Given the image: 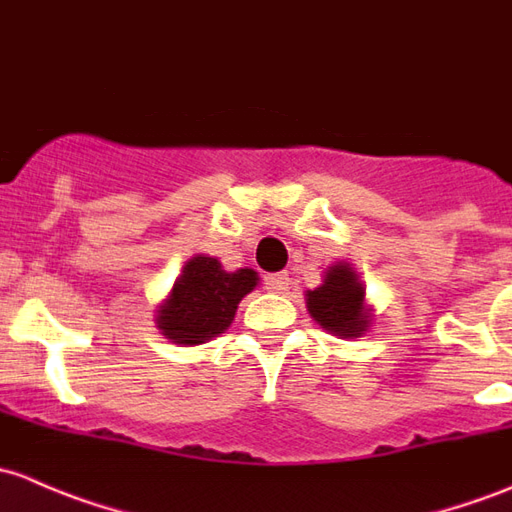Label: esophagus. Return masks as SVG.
I'll use <instances>...</instances> for the list:
<instances>
[{"label": "esophagus", "mask_w": 512, "mask_h": 512, "mask_svg": "<svg viewBox=\"0 0 512 512\" xmlns=\"http://www.w3.org/2000/svg\"><path fill=\"white\" fill-rule=\"evenodd\" d=\"M263 283H266V288L271 293H286L288 288H291V278H288L286 271L268 273V276L263 278Z\"/></svg>", "instance_id": "obj_1"}]
</instances>
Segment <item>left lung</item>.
<instances>
[{
	"label": "left lung",
	"mask_w": 512,
	"mask_h": 512,
	"mask_svg": "<svg viewBox=\"0 0 512 512\" xmlns=\"http://www.w3.org/2000/svg\"><path fill=\"white\" fill-rule=\"evenodd\" d=\"M310 318L342 340L370 333L374 310L367 305L365 283L350 261H335L323 271V283L305 291Z\"/></svg>",
	"instance_id": "1"
}]
</instances>
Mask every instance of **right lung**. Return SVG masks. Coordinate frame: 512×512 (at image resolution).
I'll return each instance as SVG.
<instances>
[{
  "instance_id": "1",
  "label": "right lung",
  "mask_w": 512,
  "mask_h": 512,
  "mask_svg": "<svg viewBox=\"0 0 512 512\" xmlns=\"http://www.w3.org/2000/svg\"><path fill=\"white\" fill-rule=\"evenodd\" d=\"M258 286L254 268L224 271L219 258L194 254L155 310L157 330L182 347L204 345L234 323L236 308Z\"/></svg>"
}]
</instances>
